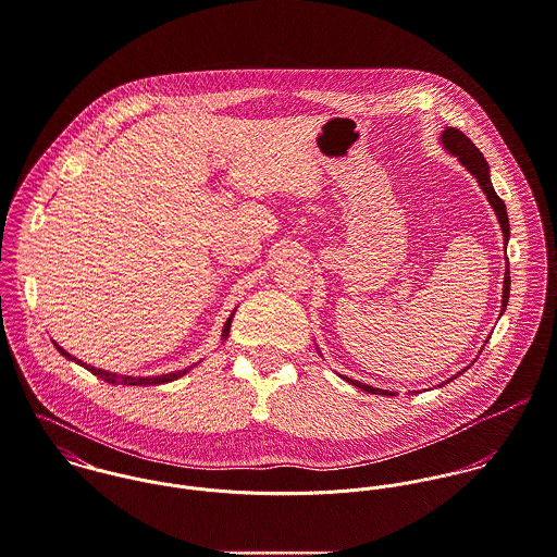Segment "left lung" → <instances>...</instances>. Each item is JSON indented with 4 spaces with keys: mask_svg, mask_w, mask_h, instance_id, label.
<instances>
[{
    "mask_svg": "<svg viewBox=\"0 0 557 557\" xmlns=\"http://www.w3.org/2000/svg\"><path fill=\"white\" fill-rule=\"evenodd\" d=\"M442 144H444L447 152H451V154L478 178L482 191L486 194V198H488V202H491V207H493V211H495V215H497V220H499L504 238L508 240V238H510V223H508L506 205H504V200L495 194V189H493V185H491L488 163H486V159L482 157V152L475 148V144H473L462 131H458V128H454V126L445 128L444 135H442ZM508 295H510V269H506V277H504V299H502V308H504V310H506V306H508ZM458 374H460V372H458ZM344 379H346V376H344ZM454 379H456V376H454ZM346 381L352 383V385H357V387L363 389V392H370V394L396 396V392L376 389V387H370V385L359 383V381H352V379H346ZM445 383H447V381H445Z\"/></svg>",
    "mask_w": 557,
    "mask_h": 557,
    "instance_id": "1",
    "label": "left lung"
}]
</instances>
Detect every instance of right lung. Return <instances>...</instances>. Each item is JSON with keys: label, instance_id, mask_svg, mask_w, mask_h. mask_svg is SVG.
I'll return each mask as SVG.
<instances>
[{"label": "right lung", "instance_id": "right-lung-1", "mask_svg": "<svg viewBox=\"0 0 557 557\" xmlns=\"http://www.w3.org/2000/svg\"><path fill=\"white\" fill-rule=\"evenodd\" d=\"M230 323H232V317L225 321V325H223V337H227L230 334ZM55 348L64 355V357H69V359H75V357H71L62 346H58L55 344ZM77 361V359H75ZM77 363H82V361H77ZM84 368H88L92 374H97V376H101L103 381H108V383H120V385H157V383H168V381H174V379H178V376H183L185 372H189V368L187 370H181V372H172V374H163V376H146V379H139V376H117V374H113V372H106V370H97V368H92V366H86V363H82Z\"/></svg>", "mask_w": 557, "mask_h": 557}]
</instances>
